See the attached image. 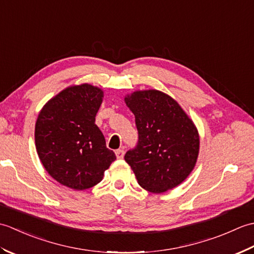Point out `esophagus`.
<instances>
[{
  "label": "esophagus",
  "mask_w": 254,
  "mask_h": 254,
  "mask_svg": "<svg viewBox=\"0 0 254 254\" xmlns=\"http://www.w3.org/2000/svg\"><path fill=\"white\" fill-rule=\"evenodd\" d=\"M116 155H117V158L118 159H122L124 157V150L123 149H117L116 150Z\"/></svg>",
  "instance_id": "obj_1"
}]
</instances>
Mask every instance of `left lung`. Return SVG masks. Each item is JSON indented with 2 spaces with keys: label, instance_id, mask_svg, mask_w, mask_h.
I'll list each match as a JSON object with an SVG mask.
<instances>
[{
  "label": "left lung",
  "instance_id": "8db88e82",
  "mask_svg": "<svg viewBox=\"0 0 254 254\" xmlns=\"http://www.w3.org/2000/svg\"><path fill=\"white\" fill-rule=\"evenodd\" d=\"M135 116L136 146L124 159L138 185L161 193L179 186L195 166L199 139L191 119L174 100L159 90L135 91L126 97Z\"/></svg>",
  "mask_w": 254,
  "mask_h": 254
}]
</instances>
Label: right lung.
I'll return each instance as SVG.
<instances>
[{
	"instance_id": "right-lung-1",
	"label": "right lung",
	"mask_w": 254,
	"mask_h": 254,
	"mask_svg": "<svg viewBox=\"0 0 254 254\" xmlns=\"http://www.w3.org/2000/svg\"><path fill=\"white\" fill-rule=\"evenodd\" d=\"M102 90L88 84L62 90L42 108L35 128L36 148L53 179L74 190L99 183L116 160L95 118Z\"/></svg>"
}]
</instances>
